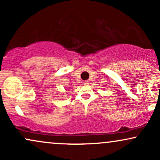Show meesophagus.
I'll use <instances>...</instances> for the list:
<instances>
[{
	"label": "esophagus",
	"instance_id": "1",
	"mask_svg": "<svg viewBox=\"0 0 160 160\" xmlns=\"http://www.w3.org/2000/svg\"><path fill=\"white\" fill-rule=\"evenodd\" d=\"M82 83H83V85H89V82L88 81V80H84V81L82 82Z\"/></svg>",
	"mask_w": 160,
	"mask_h": 160
}]
</instances>
